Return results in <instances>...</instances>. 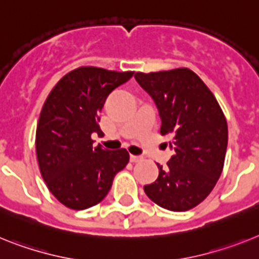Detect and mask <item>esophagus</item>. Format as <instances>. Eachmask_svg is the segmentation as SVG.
Wrapping results in <instances>:
<instances>
[{
	"label": "esophagus",
	"instance_id": "esophagus-1",
	"mask_svg": "<svg viewBox=\"0 0 259 259\" xmlns=\"http://www.w3.org/2000/svg\"><path fill=\"white\" fill-rule=\"evenodd\" d=\"M143 160V156H139V155H130V161L132 163H139V161Z\"/></svg>",
	"mask_w": 259,
	"mask_h": 259
}]
</instances>
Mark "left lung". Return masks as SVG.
Segmentation results:
<instances>
[{"label": "left lung", "mask_w": 259, "mask_h": 259, "mask_svg": "<svg viewBox=\"0 0 259 259\" xmlns=\"http://www.w3.org/2000/svg\"><path fill=\"white\" fill-rule=\"evenodd\" d=\"M139 86L151 96L169 134L173 151L167 167L157 164L156 181L145 185L147 197L169 211H188L217 185L224 165L228 126L208 87L186 67L159 73H136Z\"/></svg>", "instance_id": "1"}]
</instances>
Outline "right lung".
Masks as SVG:
<instances>
[{
  "label": "right lung",
  "mask_w": 259,
  "mask_h": 259,
  "mask_svg": "<svg viewBox=\"0 0 259 259\" xmlns=\"http://www.w3.org/2000/svg\"><path fill=\"white\" fill-rule=\"evenodd\" d=\"M133 71L84 66L62 76L42 105L36 127V155L51 193L66 207L84 210L102 202L117 173L129 163L125 148L92 147L108 95Z\"/></svg>",
  "instance_id": "add662e5"
}]
</instances>
